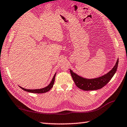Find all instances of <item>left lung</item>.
Masks as SVG:
<instances>
[{
    "label": "left lung",
    "mask_w": 127,
    "mask_h": 127,
    "mask_svg": "<svg viewBox=\"0 0 127 127\" xmlns=\"http://www.w3.org/2000/svg\"><path fill=\"white\" fill-rule=\"evenodd\" d=\"M119 59H117L115 65L108 73L104 74V76L99 77L98 78L88 79L78 76L75 73L73 70L70 69V72L71 74L73 80L74 81L75 84L80 89L84 91H92V90H97L100 89L105 86L112 77L115 74L117 70Z\"/></svg>",
    "instance_id": "left-lung-1"
}]
</instances>
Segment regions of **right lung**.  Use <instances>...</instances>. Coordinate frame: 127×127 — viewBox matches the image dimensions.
I'll return each instance as SVG.
<instances>
[{"instance_id": "obj_1", "label": "right lung", "mask_w": 127, "mask_h": 127, "mask_svg": "<svg viewBox=\"0 0 127 127\" xmlns=\"http://www.w3.org/2000/svg\"><path fill=\"white\" fill-rule=\"evenodd\" d=\"M55 75H56V73L54 74V76L53 78L52 79V80H51V82L50 83V84H49L48 86H47L46 87H44V88H42V89H35V90H30V89H24V88H23V87H21V86H19V87H21V89L24 90V91H27V92H31V93H36V94L45 93V92H48L49 91H50L51 88L53 87V85H54V81H55Z\"/></svg>"}]
</instances>
